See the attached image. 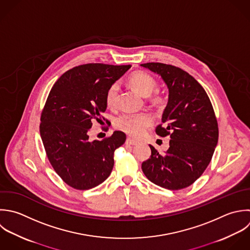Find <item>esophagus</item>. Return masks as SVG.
<instances>
[{"mask_svg": "<svg viewBox=\"0 0 250 250\" xmlns=\"http://www.w3.org/2000/svg\"><path fill=\"white\" fill-rule=\"evenodd\" d=\"M126 144L128 145H137L138 144V141L132 139V138H127L126 139Z\"/></svg>", "mask_w": 250, "mask_h": 250, "instance_id": "34e87169", "label": "esophagus"}]
</instances>
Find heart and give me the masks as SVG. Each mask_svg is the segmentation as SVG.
Segmentation results:
<instances>
[{
    "mask_svg": "<svg viewBox=\"0 0 250 250\" xmlns=\"http://www.w3.org/2000/svg\"><path fill=\"white\" fill-rule=\"evenodd\" d=\"M128 82L131 86L143 96L151 95L157 84L155 79L151 75L142 71L132 73ZM118 90L119 85L115 83L106 92V105L111 109L117 106ZM152 118L147 114H124L116 120L115 125L118 129L131 136L138 137L141 136L145 129L152 125Z\"/></svg>",
    "mask_w": 250,
    "mask_h": 250,
    "instance_id": "b5f03b06",
    "label": "heart"
}]
</instances>
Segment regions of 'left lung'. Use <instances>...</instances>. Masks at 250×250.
Returning <instances> with one entry per match:
<instances>
[{
  "mask_svg": "<svg viewBox=\"0 0 250 250\" xmlns=\"http://www.w3.org/2000/svg\"><path fill=\"white\" fill-rule=\"evenodd\" d=\"M142 67L161 76L168 89V100L156 132L169 135V148L160 154L150 145L152 155L142 164L146 177L168 190L192 185L206 170L218 142V125L204 87L187 72L164 63Z\"/></svg>",
  "mask_w": 250,
  "mask_h": 250,
  "instance_id": "obj_1",
  "label": "left lung"
}]
</instances>
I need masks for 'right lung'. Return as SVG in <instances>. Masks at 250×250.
Segmentation results:
<instances>
[{"label":"right lung","instance_id":"right-lung-1","mask_svg":"<svg viewBox=\"0 0 250 250\" xmlns=\"http://www.w3.org/2000/svg\"><path fill=\"white\" fill-rule=\"evenodd\" d=\"M130 67L81 65L64 73L48 94L41 116V138L53 169L74 189L94 188L112 172L114 152L125 142V134L116 130L108 138L91 141L88 133L94 122L105 120L108 88Z\"/></svg>","mask_w":250,"mask_h":250}]
</instances>
